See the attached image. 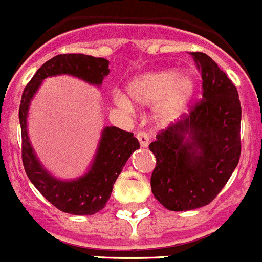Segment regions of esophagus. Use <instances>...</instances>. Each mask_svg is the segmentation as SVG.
<instances>
[{"instance_id":"obj_1","label":"esophagus","mask_w":262,"mask_h":262,"mask_svg":"<svg viewBox=\"0 0 262 262\" xmlns=\"http://www.w3.org/2000/svg\"><path fill=\"white\" fill-rule=\"evenodd\" d=\"M137 139L139 141L141 147H147L148 143H150V138H148V134L146 132H138L137 133Z\"/></svg>"}]
</instances>
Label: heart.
Here are the masks:
<instances>
[{
	"label": "heart",
	"instance_id": "obj_1",
	"mask_svg": "<svg viewBox=\"0 0 262 262\" xmlns=\"http://www.w3.org/2000/svg\"><path fill=\"white\" fill-rule=\"evenodd\" d=\"M194 81L187 75H177L173 70L143 73L126 85V95H117L116 102L124 108L130 104L141 107L156 104V115L161 121H170L190 101Z\"/></svg>",
	"mask_w": 262,
	"mask_h": 262
}]
</instances>
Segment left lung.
<instances>
[{
	"label": "left lung",
	"instance_id": "1",
	"mask_svg": "<svg viewBox=\"0 0 262 262\" xmlns=\"http://www.w3.org/2000/svg\"><path fill=\"white\" fill-rule=\"evenodd\" d=\"M202 72L203 99L189 115L156 134L148 148L156 158L151 190L169 211L209 204L241 158L242 107L238 90L204 53H190Z\"/></svg>",
	"mask_w": 262,
	"mask_h": 262
}]
</instances>
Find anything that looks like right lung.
I'll return each instance as SVG.
<instances>
[{
  "instance_id": "right-lung-1",
  "label": "right lung",
  "mask_w": 262,
  "mask_h": 262,
  "mask_svg": "<svg viewBox=\"0 0 262 262\" xmlns=\"http://www.w3.org/2000/svg\"><path fill=\"white\" fill-rule=\"evenodd\" d=\"M108 73V60L104 58H94L85 54H60L38 68L21 95L19 121L24 170L43 198L66 213L89 216L103 209L111 196L115 181L132 152L139 148V142L133 133L116 126H106L102 130L98 150L88 173L76 180H59L42 167L29 142L27 132L29 104L46 77L70 75L99 86Z\"/></svg>"
}]
</instances>
